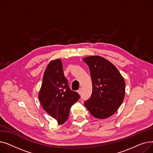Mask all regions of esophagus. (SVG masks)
Masks as SVG:
<instances>
[{
	"mask_svg": "<svg viewBox=\"0 0 153 153\" xmlns=\"http://www.w3.org/2000/svg\"><path fill=\"white\" fill-rule=\"evenodd\" d=\"M77 92L80 94V95H81V93H82V91H81V89H79L78 91H77Z\"/></svg>",
	"mask_w": 153,
	"mask_h": 153,
	"instance_id": "34e87169",
	"label": "esophagus"
}]
</instances>
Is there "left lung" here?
Returning <instances> with one entry per match:
<instances>
[{"instance_id":"1","label":"left lung","mask_w":153,"mask_h":153,"mask_svg":"<svg viewBox=\"0 0 153 153\" xmlns=\"http://www.w3.org/2000/svg\"><path fill=\"white\" fill-rule=\"evenodd\" d=\"M83 60L89 66L92 82V94L84 105L94 117L107 118L123 101L124 79L113 64L100 56H89Z\"/></svg>"}]
</instances>
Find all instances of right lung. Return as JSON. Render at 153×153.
Masks as SVG:
<instances>
[{
    "mask_svg": "<svg viewBox=\"0 0 153 153\" xmlns=\"http://www.w3.org/2000/svg\"><path fill=\"white\" fill-rule=\"evenodd\" d=\"M38 98L44 110L59 125L68 119L71 106L79 99L77 92L71 90L64 76L61 59L51 61L46 68Z\"/></svg>",
    "mask_w": 153,
    "mask_h": 153,
    "instance_id": "obj_1",
    "label": "right lung"
}]
</instances>
